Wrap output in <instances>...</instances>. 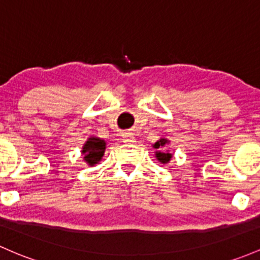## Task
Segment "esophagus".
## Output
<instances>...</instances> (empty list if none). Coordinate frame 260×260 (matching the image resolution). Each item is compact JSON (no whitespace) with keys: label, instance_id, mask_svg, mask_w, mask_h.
<instances>
[{"label":"esophagus","instance_id":"esophagus-1","mask_svg":"<svg viewBox=\"0 0 260 260\" xmlns=\"http://www.w3.org/2000/svg\"><path fill=\"white\" fill-rule=\"evenodd\" d=\"M123 142H125V143H132V142H136L135 137L131 136L129 133H127V135L123 136Z\"/></svg>","mask_w":260,"mask_h":260}]
</instances>
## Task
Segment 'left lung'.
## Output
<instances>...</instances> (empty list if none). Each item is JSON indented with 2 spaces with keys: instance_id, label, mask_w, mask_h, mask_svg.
<instances>
[{
  "instance_id": "obj_1",
  "label": "left lung",
  "mask_w": 260,
  "mask_h": 260,
  "mask_svg": "<svg viewBox=\"0 0 260 260\" xmlns=\"http://www.w3.org/2000/svg\"><path fill=\"white\" fill-rule=\"evenodd\" d=\"M168 143H169V141L165 138H160L158 142H155V143L153 144V148H155L156 152H155V158L158 159L159 162H161V164H167V162L170 161V159H172L173 154L169 153V152H162L161 148L165 147Z\"/></svg>"
}]
</instances>
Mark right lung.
I'll list each match as a JSON object with an SVG mask.
<instances>
[{
  "label": "right lung",
  "mask_w": 260,
  "mask_h": 260,
  "mask_svg": "<svg viewBox=\"0 0 260 260\" xmlns=\"http://www.w3.org/2000/svg\"><path fill=\"white\" fill-rule=\"evenodd\" d=\"M105 149H106V142L104 139L99 137H90L82 147L81 153L84 155V160L90 167H93L102 159Z\"/></svg>",
  "instance_id": "add662e5"
}]
</instances>
